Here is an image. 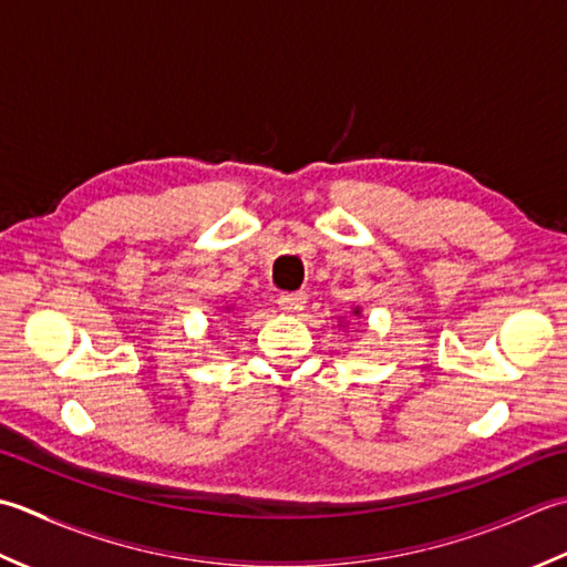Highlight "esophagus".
<instances>
[{"label": "esophagus", "instance_id": "esophagus-1", "mask_svg": "<svg viewBox=\"0 0 567 567\" xmlns=\"http://www.w3.org/2000/svg\"><path fill=\"white\" fill-rule=\"evenodd\" d=\"M306 293L303 291H293V293H284L281 298H279V306H281V310L284 313H291V316H298L300 310L306 308Z\"/></svg>", "mask_w": 567, "mask_h": 567}]
</instances>
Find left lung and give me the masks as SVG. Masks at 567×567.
Here are the masks:
<instances>
[{"mask_svg":"<svg viewBox=\"0 0 567 567\" xmlns=\"http://www.w3.org/2000/svg\"><path fill=\"white\" fill-rule=\"evenodd\" d=\"M350 316H352V318H362V308L354 306ZM340 328H348V320H340Z\"/></svg>","mask_w":567,"mask_h":567,"instance_id":"left-lung-1","label":"left lung"}]
</instances>
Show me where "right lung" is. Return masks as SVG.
<instances>
[{"mask_svg": "<svg viewBox=\"0 0 567 567\" xmlns=\"http://www.w3.org/2000/svg\"><path fill=\"white\" fill-rule=\"evenodd\" d=\"M225 310H227V313H229V310H233V308H229V306H227V308H225Z\"/></svg>", "mask_w": 567, "mask_h": 567, "instance_id": "obj_1", "label": "right lung"}]
</instances>
